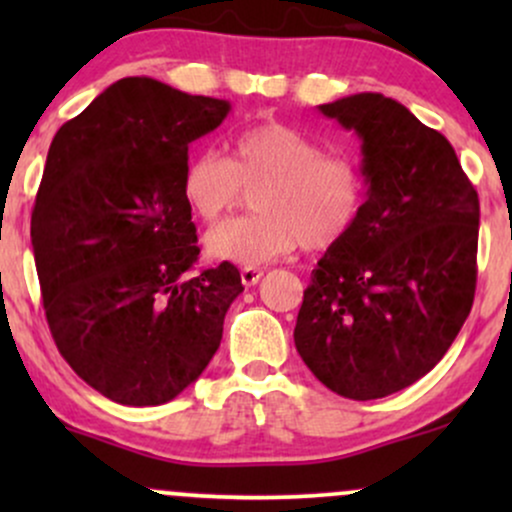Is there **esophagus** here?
<instances>
[{
	"label": "esophagus",
	"instance_id": "34e87169",
	"mask_svg": "<svg viewBox=\"0 0 512 512\" xmlns=\"http://www.w3.org/2000/svg\"><path fill=\"white\" fill-rule=\"evenodd\" d=\"M260 279H262V269H257V267L240 269V281H243L245 286H255Z\"/></svg>",
	"mask_w": 512,
	"mask_h": 512
}]
</instances>
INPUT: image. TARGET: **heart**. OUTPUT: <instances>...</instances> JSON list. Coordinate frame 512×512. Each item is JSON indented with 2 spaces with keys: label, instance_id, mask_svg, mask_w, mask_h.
Instances as JSON below:
<instances>
[{
  "label": "heart",
  "instance_id": "b5f03b06",
  "mask_svg": "<svg viewBox=\"0 0 512 512\" xmlns=\"http://www.w3.org/2000/svg\"><path fill=\"white\" fill-rule=\"evenodd\" d=\"M182 199L204 223H216L257 190L260 214L226 221L207 233L214 260L257 267L286 257L298 245L330 250L344 243L361 221L368 178L354 154H325L315 139L284 122H257L231 142L228 158L199 151L187 158Z\"/></svg>",
  "mask_w": 512,
  "mask_h": 512
}]
</instances>
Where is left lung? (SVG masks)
<instances>
[{
	"label": "left lung",
	"instance_id": "left-lung-1",
	"mask_svg": "<svg viewBox=\"0 0 512 512\" xmlns=\"http://www.w3.org/2000/svg\"><path fill=\"white\" fill-rule=\"evenodd\" d=\"M361 139L368 197L303 291L296 349L337 395L378 399L431 370L477 289L479 197L455 149L402 103L356 93L320 105Z\"/></svg>",
	"mask_w": 512,
	"mask_h": 512
}]
</instances>
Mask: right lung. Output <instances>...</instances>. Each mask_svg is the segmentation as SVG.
Returning a JSON list of instances; mask_svg holds the SVG:
<instances>
[{
  "label": "right lung",
  "instance_id": "1",
  "mask_svg": "<svg viewBox=\"0 0 512 512\" xmlns=\"http://www.w3.org/2000/svg\"><path fill=\"white\" fill-rule=\"evenodd\" d=\"M228 113L127 76L50 144L31 216L45 317L64 361L117 404L156 407L195 383L243 291L231 262L185 279L199 248L182 168Z\"/></svg>",
  "mask_w": 512,
  "mask_h": 512
}]
</instances>
